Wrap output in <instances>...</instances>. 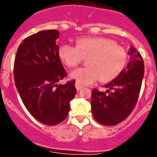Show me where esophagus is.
Instances as JSON below:
<instances>
[{"label": "esophagus", "instance_id": "obj_1", "mask_svg": "<svg viewBox=\"0 0 157 157\" xmlns=\"http://www.w3.org/2000/svg\"><path fill=\"white\" fill-rule=\"evenodd\" d=\"M75 86H76V90L79 91V90H81V89L83 88V86H81L80 84H78L77 82H76V84H75Z\"/></svg>", "mask_w": 157, "mask_h": 157}]
</instances>
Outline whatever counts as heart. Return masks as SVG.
Wrapping results in <instances>:
<instances>
[{"mask_svg": "<svg viewBox=\"0 0 157 157\" xmlns=\"http://www.w3.org/2000/svg\"><path fill=\"white\" fill-rule=\"evenodd\" d=\"M59 57L68 67H76L84 59H88L87 67L76 69L70 74L81 86L93 84L98 78L103 82L112 81L121 73L127 63L124 48L103 37L80 38L76 46L63 44L59 49Z\"/></svg>", "mask_w": 157, "mask_h": 157, "instance_id": "b5f03b06", "label": "heart"}]
</instances>
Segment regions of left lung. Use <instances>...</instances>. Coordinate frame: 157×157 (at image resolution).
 I'll return each instance as SVG.
<instances>
[{
    "label": "left lung",
    "mask_w": 157,
    "mask_h": 157,
    "mask_svg": "<svg viewBox=\"0 0 157 157\" xmlns=\"http://www.w3.org/2000/svg\"><path fill=\"white\" fill-rule=\"evenodd\" d=\"M126 67L113 81L105 85L101 92L94 89L91 109L94 118L104 125H115L132 112L139 98L144 75V64L140 53L130 46Z\"/></svg>",
    "instance_id": "left-lung-1"
}]
</instances>
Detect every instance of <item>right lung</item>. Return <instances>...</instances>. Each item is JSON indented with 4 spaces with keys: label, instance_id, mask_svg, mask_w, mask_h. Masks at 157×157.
Masks as SVG:
<instances>
[{
    "label": "right lung",
    "instance_id": "right-lung-1",
    "mask_svg": "<svg viewBox=\"0 0 157 157\" xmlns=\"http://www.w3.org/2000/svg\"><path fill=\"white\" fill-rule=\"evenodd\" d=\"M57 30H44L25 38L16 53L13 75L23 104L38 121L55 125L66 119L76 93L75 81L58 82L67 76L59 57Z\"/></svg>",
    "mask_w": 157,
    "mask_h": 157
}]
</instances>
